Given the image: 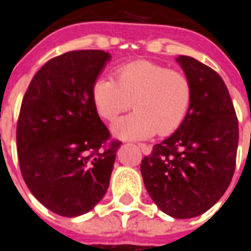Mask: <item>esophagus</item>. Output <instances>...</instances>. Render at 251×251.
Instances as JSON below:
<instances>
[{"label": "esophagus", "mask_w": 251, "mask_h": 251, "mask_svg": "<svg viewBox=\"0 0 251 251\" xmlns=\"http://www.w3.org/2000/svg\"><path fill=\"white\" fill-rule=\"evenodd\" d=\"M138 147H139L140 151H142V152H143L145 155H149V154H150V152H151V147H150V146L145 145V143H139V145H138Z\"/></svg>", "instance_id": "esophagus-1"}]
</instances>
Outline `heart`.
<instances>
[{
	"instance_id": "obj_1",
	"label": "heart",
	"mask_w": 251,
	"mask_h": 251,
	"mask_svg": "<svg viewBox=\"0 0 251 251\" xmlns=\"http://www.w3.org/2000/svg\"><path fill=\"white\" fill-rule=\"evenodd\" d=\"M111 78H97L90 96L94 109L112 122L129 108L134 113L119 119L112 132L122 139H147L157 132L168 136L181 127L191 111L193 88L184 73L150 60L119 66Z\"/></svg>"
}]
</instances>
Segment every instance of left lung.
<instances>
[{
	"label": "left lung",
	"mask_w": 251,
	"mask_h": 251,
	"mask_svg": "<svg viewBox=\"0 0 251 251\" xmlns=\"http://www.w3.org/2000/svg\"><path fill=\"white\" fill-rule=\"evenodd\" d=\"M177 62L193 88L185 122L140 163L145 186L165 214L189 219L218 202L230 185L236 162L238 119L226 83L191 56Z\"/></svg>",
	"instance_id": "left-lung-1"
}]
</instances>
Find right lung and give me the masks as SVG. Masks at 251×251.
Segmentation results:
<instances>
[{"label": "right lung", "instance_id": "right-lung-1", "mask_svg": "<svg viewBox=\"0 0 251 251\" xmlns=\"http://www.w3.org/2000/svg\"><path fill=\"white\" fill-rule=\"evenodd\" d=\"M111 55L70 51L50 59L21 102L16 140L23 178L44 207L66 218L89 212L109 186L116 151L92 102V85Z\"/></svg>", "mask_w": 251, "mask_h": 251}]
</instances>
